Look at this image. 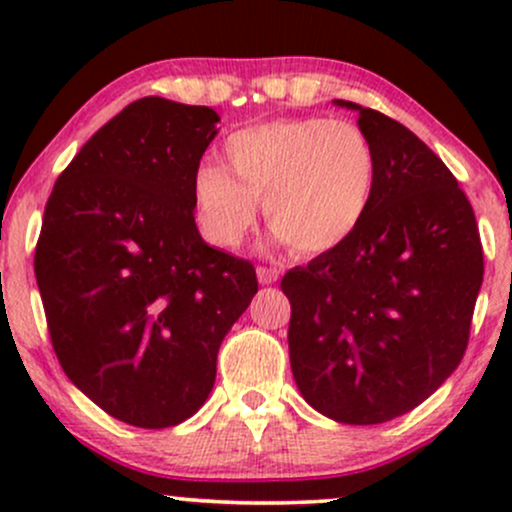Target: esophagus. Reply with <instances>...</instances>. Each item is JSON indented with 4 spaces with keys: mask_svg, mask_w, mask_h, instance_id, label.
Listing matches in <instances>:
<instances>
[{
    "mask_svg": "<svg viewBox=\"0 0 512 512\" xmlns=\"http://www.w3.org/2000/svg\"><path fill=\"white\" fill-rule=\"evenodd\" d=\"M257 279H260V284H264V286L274 284V281L279 279V269H274V267H257Z\"/></svg>",
    "mask_w": 512,
    "mask_h": 512,
    "instance_id": "esophagus-1",
    "label": "esophagus"
}]
</instances>
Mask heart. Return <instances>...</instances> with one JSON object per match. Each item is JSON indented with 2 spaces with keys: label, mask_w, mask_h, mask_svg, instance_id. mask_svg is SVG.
Segmentation results:
<instances>
[{
  "label": "heart",
  "mask_w": 512,
  "mask_h": 512,
  "mask_svg": "<svg viewBox=\"0 0 512 512\" xmlns=\"http://www.w3.org/2000/svg\"><path fill=\"white\" fill-rule=\"evenodd\" d=\"M223 161L202 163L192 190L204 231L238 248L264 214L293 252H330L356 233L375 187V154L363 129L330 117H286L243 127Z\"/></svg>",
  "instance_id": "1"
}]
</instances>
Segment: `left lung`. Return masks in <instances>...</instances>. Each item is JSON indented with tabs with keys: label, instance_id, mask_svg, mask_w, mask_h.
<instances>
[{
	"label": "left lung",
	"instance_id": "8db88e82",
	"mask_svg": "<svg viewBox=\"0 0 512 512\" xmlns=\"http://www.w3.org/2000/svg\"><path fill=\"white\" fill-rule=\"evenodd\" d=\"M375 154L361 226L281 279L289 356L310 407L339 424H383L419 407L460 366L484 279L474 209L428 146L349 101Z\"/></svg>",
	"mask_w": 512,
	"mask_h": 512
}]
</instances>
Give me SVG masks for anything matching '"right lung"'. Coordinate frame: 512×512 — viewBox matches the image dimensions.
Listing matches in <instances>:
<instances>
[{"label":"right lung","instance_id":"1","mask_svg":"<svg viewBox=\"0 0 512 512\" xmlns=\"http://www.w3.org/2000/svg\"><path fill=\"white\" fill-rule=\"evenodd\" d=\"M204 105L149 96L81 146L45 204L35 279L67 378L129 426L207 402L216 354L257 293L252 262L214 250L192 180L216 137Z\"/></svg>","mask_w":512,"mask_h":512}]
</instances>
